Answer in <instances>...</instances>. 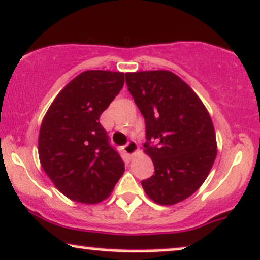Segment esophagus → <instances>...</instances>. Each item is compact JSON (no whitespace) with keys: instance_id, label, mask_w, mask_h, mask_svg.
Returning <instances> with one entry per match:
<instances>
[{"instance_id":"obj_1","label":"esophagus","mask_w":260,"mask_h":260,"mask_svg":"<svg viewBox=\"0 0 260 260\" xmlns=\"http://www.w3.org/2000/svg\"><path fill=\"white\" fill-rule=\"evenodd\" d=\"M137 149H139V146H137V143H136V141H133V140H131V141H129L126 143V145L124 146L123 147V151H124V153L127 155V157H133L134 154L136 153L137 152Z\"/></svg>"}]
</instances>
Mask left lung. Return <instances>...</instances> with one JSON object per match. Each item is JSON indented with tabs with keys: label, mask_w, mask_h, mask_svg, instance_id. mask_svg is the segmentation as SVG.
<instances>
[{
	"label": "left lung",
	"mask_w": 260,
	"mask_h": 260,
	"mask_svg": "<svg viewBox=\"0 0 260 260\" xmlns=\"http://www.w3.org/2000/svg\"><path fill=\"white\" fill-rule=\"evenodd\" d=\"M127 90L146 123L143 147L154 174L141 185L161 206L193 194L214 164L216 139L213 121L200 97L169 70L126 73ZM151 139L157 143L152 145Z\"/></svg>",
	"instance_id": "obj_1"
}]
</instances>
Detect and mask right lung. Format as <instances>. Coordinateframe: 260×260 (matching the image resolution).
<instances>
[{"label": "right lung", "mask_w": 260, "mask_h": 260, "mask_svg": "<svg viewBox=\"0 0 260 260\" xmlns=\"http://www.w3.org/2000/svg\"><path fill=\"white\" fill-rule=\"evenodd\" d=\"M124 85V73L86 70L57 94L42 120L39 158L64 196L94 204L111 194L125 167L100 123Z\"/></svg>", "instance_id": "add662e5"}]
</instances>
